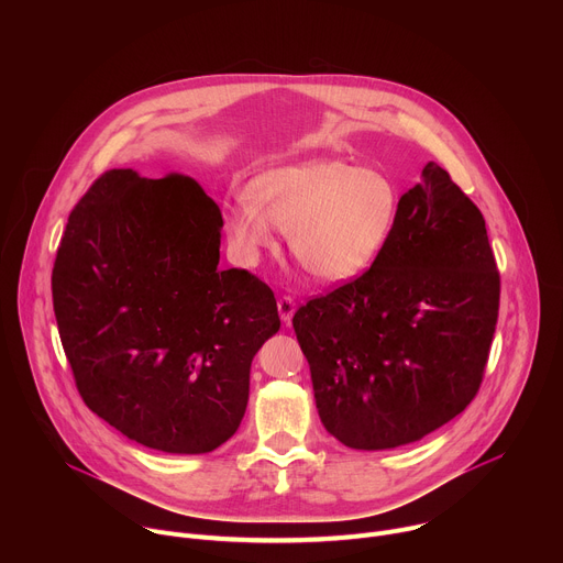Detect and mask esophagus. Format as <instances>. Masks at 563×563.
<instances>
[{"label":"esophagus","instance_id":"obj_1","mask_svg":"<svg viewBox=\"0 0 563 563\" xmlns=\"http://www.w3.org/2000/svg\"><path fill=\"white\" fill-rule=\"evenodd\" d=\"M294 311H296V300L291 296H280L278 298V313H280V318L285 320V323H289Z\"/></svg>","mask_w":563,"mask_h":563}]
</instances>
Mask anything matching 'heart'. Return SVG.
<instances>
[{"label":"heart","mask_w":563,"mask_h":563,"mask_svg":"<svg viewBox=\"0 0 563 563\" xmlns=\"http://www.w3.org/2000/svg\"><path fill=\"white\" fill-rule=\"evenodd\" d=\"M398 216V189L345 159L272 169L250 185L224 213L231 245L245 263L276 247V230L289 233L294 258L318 280L343 283L363 274L383 252Z\"/></svg>","instance_id":"obj_1"}]
</instances>
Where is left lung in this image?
I'll list each match as a JSON object with an SVG mask.
<instances>
[{
	"label": "left lung",
	"instance_id": "left-lung-1",
	"mask_svg": "<svg viewBox=\"0 0 563 563\" xmlns=\"http://www.w3.org/2000/svg\"><path fill=\"white\" fill-rule=\"evenodd\" d=\"M499 294L484 213L428 163L378 258L294 313L325 430L389 450L461 415L486 374Z\"/></svg>",
	"mask_w": 563,
	"mask_h": 563
}]
</instances>
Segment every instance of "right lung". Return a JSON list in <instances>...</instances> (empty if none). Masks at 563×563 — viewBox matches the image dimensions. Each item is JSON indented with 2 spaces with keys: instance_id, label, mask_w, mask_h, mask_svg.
Segmentation results:
<instances>
[{
  "instance_id": "1",
  "label": "right lung",
  "mask_w": 563,
  "mask_h": 563,
  "mask_svg": "<svg viewBox=\"0 0 563 563\" xmlns=\"http://www.w3.org/2000/svg\"><path fill=\"white\" fill-rule=\"evenodd\" d=\"M218 205L187 176L102 174L57 247L53 309L75 387L124 437L211 452L245 417L250 367L280 330L274 291L220 269Z\"/></svg>"
}]
</instances>
